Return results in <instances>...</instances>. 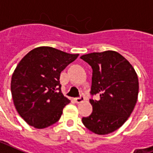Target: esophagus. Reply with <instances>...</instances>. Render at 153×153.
Returning <instances> with one entry per match:
<instances>
[{"label":"esophagus","mask_w":153,"mask_h":153,"mask_svg":"<svg viewBox=\"0 0 153 153\" xmlns=\"http://www.w3.org/2000/svg\"><path fill=\"white\" fill-rule=\"evenodd\" d=\"M83 101H84V97L83 96H81V97L76 98L75 99V102L76 103H80V102H83Z\"/></svg>","instance_id":"1"}]
</instances>
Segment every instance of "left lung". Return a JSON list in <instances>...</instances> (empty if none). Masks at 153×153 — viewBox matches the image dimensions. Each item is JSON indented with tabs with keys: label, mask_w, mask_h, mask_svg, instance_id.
<instances>
[{
	"label": "left lung",
	"mask_w": 153,
	"mask_h": 153,
	"mask_svg": "<svg viewBox=\"0 0 153 153\" xmlns=\"http://www.w3.org/2000/svg\"><path fill=\"white\" fill-rule=\"evenodd\" d=\"M91 66L92 113L82 119L90 131L107 135L120 128L131 115L138 99L139 81L131 64L118 52L107 51L82 55Z\"/></svg>",
	"instance_id": "obj_1"
}]
</instances>
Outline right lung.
Wrapping results in <instances>:
<instances>
[{
	"label": "right lung",
	"instance_id": "1",
	"mask_svg": "<svg viewBox=\"0 0 153 153\" xmlns=\"http://www.w3.org/2000/svg\"><path fill=\"white\" fill-rule=\"evenodd\" d=\"M79 55L39 46L17 64L12 75V97L17 111L29 125L42 129L59 120L71 102L60 90V74Z\"/></svg>",
	"mask_w": 153,
	"mask_h": 153
}]
</instances>
